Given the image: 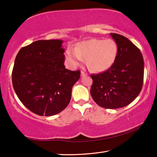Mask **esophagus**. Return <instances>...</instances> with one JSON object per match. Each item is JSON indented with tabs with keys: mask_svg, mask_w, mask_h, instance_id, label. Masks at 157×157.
Returning a JSON list of instances; mask_svg holds the SVG:
<instances>
[{
	"mask_svg": "<svg viewBox=\"0 0 157 157\" xmlns=\"http://www.w3.org/2000/svg\"><path fill=\"white\" fill-rule=\"evenodd\" d=\"M86 75V73H85L84 71H81V76H84Z\"/></svg>",
	"mask_w": 157,
	"mask_h": 157,
	"instance_id": "34e87169",
	"label": "esophagus"
}]
</instances>
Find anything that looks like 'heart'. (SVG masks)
<instances>
[{
	"label": "heart",
	"mask_w": 157,
	"mask_h": 157,
	"mask_svg": "<svg viewBox=\"0 0 157 157\" xmlns=\"http://www.w3.org/2000/svg\"><path fill=\"white\" fill-rule=\"evenodd\" d=\"M118 55V46L111 39H91L77 44L75 50L68 48L66 59L71 66H77L86 59L90 69L95 72H103L110 68Z\"/></svg>",
	"instance_id": "obj_1"
}]
</instances>
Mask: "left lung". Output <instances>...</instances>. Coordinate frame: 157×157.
I'll return each mask as SVG.
<instances>
[{"label": "left lung", "mask_w": 157, "mask_h": 157, "mask_svg": "<svg viewBox=\"0 0 157 157\" xmlns=\"http://www.w3.org/2000/svg\"><path fill=\"white\" fill-rule=\"evenodd\" d=\"M118 46L116 59L105 72L91 75V95L101 107L121 108L132 102L142 89L144 62L140 50L125 36L111 33Z\"/></svg>", "instance_id": "8db88e82"}]
</instances>
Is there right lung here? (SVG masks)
<instances>
[{
	"label": "right lung",
	"instance_id": "obj_1",
	"mask_svg": "<svg viewBox=\"0 0 157 157\" xmlns=\"http://www.w3.org/2000/svg\"><path fill=\"white\" fill-rule=\"evenodd\" d=\"M62 43L59 39L34 41L16 57L13 87L21 102L37 115H56L64 109L80 78V71L68 70L63 65Z\"/></svg>",
	"mask_w": 157,
	"mask_h": 157
}]
</instances>
